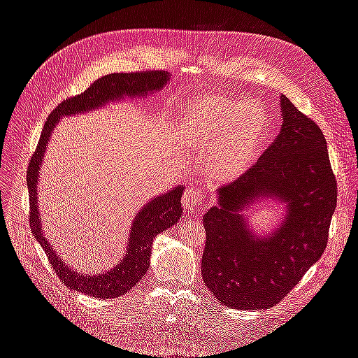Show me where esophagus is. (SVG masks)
Wrapping results in <instances>:
<instances>
[{"label":"esophagus","mask_w":358,"mask_h":358,"mask_svg":"<svg viewBox=\"0 0 358 358\" xmlns=\"http://www.w3.org/2000/svg\"><path fill=\"white\" fill-rule=\"evenodd\" d=\"M200 188L197 187H189L187 188V191L183 192L182 197V203L185 206L187 210H196L197 204L200 203Z\"/></svg>","instance_id":"34e87169"}]
</instances>
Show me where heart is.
I'll use <instances>...</instances> for the list:
<instances>
[{
    "instance_id": "1",
    "label": "heart",
    "mask_w": 358,
    "mask_h": 358,
    "mask_svg": "<svg viewBox=\"0 0 358 358\" xmlns=\"http://www.w3.org/2000/svg\"><path fill=\"white\" fill-rule=\"evenodd\" d=\"M264 129V110L241 99L204 100L194 107L188 121L189 138L208 155L209 175L218 180L239 176L249 166Z\"/></svg>"
}]
</instances>
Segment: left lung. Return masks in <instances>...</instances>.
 Segmentation results:
<instances>
[{
	"label": "left lung",
	"mask_w": 358,
	"mask_h": 358,
	"mask_svg": "<svg viewBox=\"0 0 358 358\" xmlns=\"http://www.w3.org/2000/svg\"><path fill=\"white\" fill-rule=\"evenodd\" d=\"M282 127L242 176L218 189L204 213L201 276L222 305L268 309L322 255L338 201V183L321 128L280 95ZM258 198L284 202L287 215L270 236H255L241 210Z\"/></svg>",
	"instance_id": "8db88e82"
}]
</instances>
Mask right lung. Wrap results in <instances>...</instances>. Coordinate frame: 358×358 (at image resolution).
<instances>
[{"instance_id": "right-lung-1", "label": "right lung", "mask_w": 358, "mask_h": 358, "mask_svg": "<svg viewBox=\"0 0 358 358\" xmlns=\"http://www.w3.org/2000/svg\"><path fill=\"white\" fill-rule=\"evenodd\" d=\"M167 82L169 73L159 70L107 74L104 78L95 80L80 95L70 96V99L59 103L55 107V110L49 115L45 127H43L38 145L36 148V152L32 154L29 159L27 173L29 194V225L32 234L36 236L43 251L46 252L49 263L55 270V273L62 280L64 285L71 289L99 299H115L121 297L128 289H131L137 282H140L149 268L152 241L161 231L170 229L171 225H176V222L180 220V197L183 187H176L166 192L164 196L152 199L136 215L131 231H129V241L127 243V254L124 259H121V263L106 273L83 276L74 272L67 264H64L58 254L53 252V248L49 245L46 237H43L40 225L41 220L37 206V180L52 129L55 128L62 116L99 109L103 104L115 101L124 95L143 96L150 92L159 91Z\"/></svg>"}]
</instances>
